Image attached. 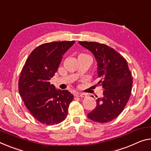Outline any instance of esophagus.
<instances>
[{
    "label": "esophagus",
    "mask_w": 151,
    "mask_h": 151,
    "mask_svg": "<svg viewBox=\"0 0 151 151\" xmlns=\"http://www.w3.org/2000/svg\"><path fill=\"white\" fill-rule=\"evenodd\" d=\"M75 95L76 97H87V95L85 93H76Z\"/></svg>",
    "instance_id": "esophagus-1"
}]
</instances>
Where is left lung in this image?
<instances>
[{"label":"left lung","mask_w":151,"mask_h":151,"mask_svg":"<svg viewBox=\"0 0 151 151\" xmlns=\"http://www.w3.org/2000/svg\"><path fill=\"white\" fill-rule=\"evenodd\" d=\"M90 50L97 63V85L104 88L103 96L97 99V106L87 116L99 123L116 118L123 111L131 95L132 77L126 60L112 47L94 42H79Z\"/></svg>","instance_id":"8db88e82"}]
</instances>
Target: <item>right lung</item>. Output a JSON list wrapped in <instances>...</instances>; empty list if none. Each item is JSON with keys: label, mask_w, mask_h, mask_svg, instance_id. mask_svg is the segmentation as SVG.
<instances>
[{"label": "right lung", "mask_w": 151, "mask_h": 151, "mask_svg": "<svg viewBox=\"0 0 151 151\" xmlns=\"http://www.w3.org/2000/svg\"><path fill=\"white\" fill-rule=\"evenodd\" d=\"M75 41L45 43L26 60L19 79V91L30 113L42 124L54 125L66 119L73 95L56 90L50 80L58 70L63 55Z\"/></svg>", "instance_id": "add662e5"}]
</instances>
